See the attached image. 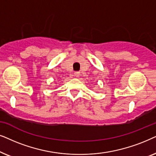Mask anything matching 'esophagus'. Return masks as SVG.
I'll return each instance as SVG.
<instances>
[{
    "label": "esophagus",
    "mask_w": 156,
    "mask_h": 156,
    "mask_svg": "<svg viewBox=\"0 0 156 156\" xmlns=\"http://www.w3.org/2000/svg\"><path fill=\"white\" fill-rule=\"evenodd\" d=\"M74 76L76 77H79L80 76V73L79 71H76L74 73Z\"/></svg>",
    "instance_id": "esophagus-1"
}]
</instances>
